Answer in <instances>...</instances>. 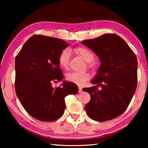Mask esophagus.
Instances as JSON below:
<instances>
[{
  "mask_svg": "<svg viewBox=\"0 0 148 148\" xmlns=\"http://www.w3.org/2000/svg\"><path fill=\"white\" fill-rule=\"evenodd\" d=\"M82 91H82V87H78V92H82Z\"/></svg>",
  "mask_w": 148,
  "mask_h": 148,
  "instance_id": "obj_1",
  "label": "esophagus"
}]
</instances>
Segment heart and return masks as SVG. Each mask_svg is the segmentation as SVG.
Segmentation results:
<instances>
[{
  "mask_svg": "<svg viewBox=\"0 0 148 148\" xmlns=\"http://www.w3.org/2000/svg\"><path fill=\"white\" fill-rule=\"evenodd\" d=\"M74 51L79 55L85 61L87 62H91L94 60L95 56L92 51L84 47H78L74 49ZM70 61V52L68 49H63L59 54L58 62L59 66L62 69L67 70L69 69ZM67 81L75 84L82 85L84 84L91 77L89 72H72L69 73L66 76Z\"/></svg>",
  "mask_w": 148,
  "mask_h": 148,
  "instance_id": "obj_1",
  "label": "heart"
}]
</instances>
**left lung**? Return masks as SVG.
<instances>
[{
    "label": "left lung",
    "instance_id": "left-lung-1",
    "mask_svg": "<svg viewBox=\"0 0 148 148\" xmlns=\"http://www.w3.org/2000/svg\"><path fill=\"white\" fill-rule=\"evenodd\" d=\"M82 44L93 51L101 61L91 83L97 86L84 88L91 100L86 111L90 118L105 121L116 118L126 110L137 86L136 55L123 39L116 34H105ZM102 89L98 90L97 86Z\"/></svg>",
    "mask_w": 148,
    "mask_h": 148
}]
</instances>
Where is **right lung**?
I'll use <instances>...</instances> for the list:
<instances>
[{
  "label": "right lung",
  "mask_w": 148,
  "mask_h": 148,
  "mask_svg": "<svg viewBox=\"0 0 148 148\" xmlns=\"http://www.w3.org/2000/svg\"><path fill=\"white\" fill-rule=\"evenodd\" d=\"M69 45L59 38L33 35L16 57V95L27 113L40 121H53L61 117L66 106L65 97L78 92L72 82L63 81L61 87H52L53 82L63 79L58 58Z\"/></svg>",
  "instance_id": "right-lung-1"
}]
</instances>
